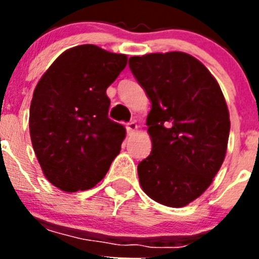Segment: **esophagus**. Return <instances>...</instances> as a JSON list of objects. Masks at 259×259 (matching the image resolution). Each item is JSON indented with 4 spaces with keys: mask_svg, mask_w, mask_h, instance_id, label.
I'll return each mask as SVG.
<instances>
[{
    "mask_svg": "<svg viewBox=\"0 0 259 259\" xmlns=\"http://www.w3.org/2000/svg\"><path fill=\"white\" fill-rule=\"evenodd\" d=\"M137 127H139V125L136 124V122H130L127 124V132L128 134H134L137 130Z\"/></svg>",
    "mask_w": 259,
    "mask_h": 259,
    "instance_id": "esophagus-1",
    "label": "esophagus"
}]
</instances>
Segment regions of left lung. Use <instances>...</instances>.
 I'll list each match as a JSON object with an SVG mask.
<instances>
[{
    "mask_svg": "<svg viewBox=\"0 0 259 259\" xmlns=\"http://www.w3.org/2000/svg\"><path fill=\"white\" fill-rule=\"evenodd\" d=\"M130 68L152 101V153L137 166L141 188L164 206L183 207L209 188L226 157L231 122L224 96L187 53L131 57Z\"/></svg>",
    "mask_w": 259,
    "mask_h": 259,
    "instance_id": "1",
    "label": "left lung"
}]
</instances>
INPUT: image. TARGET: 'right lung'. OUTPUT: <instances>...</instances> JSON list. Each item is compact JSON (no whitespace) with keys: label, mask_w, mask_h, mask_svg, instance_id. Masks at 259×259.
Returning <instances> with one entry per match:
<instances>
[{"label":"right lung","mask_w":259,"mask_h":259,"mask_svg":"<svg viewBox=\"0 0 259 259\" xmlns=\"http://www.w3.org/2000/svg\"><path fill=\"white\" fill-rule=\"evenodd\" d=\"M125 65V54L79 45L62 53L36 85L29 109L32 146L57 188H93L120 152L125 128L109 119L106 89Z\"/></svg>","instance_id":"add662e5"}]
</instances>
